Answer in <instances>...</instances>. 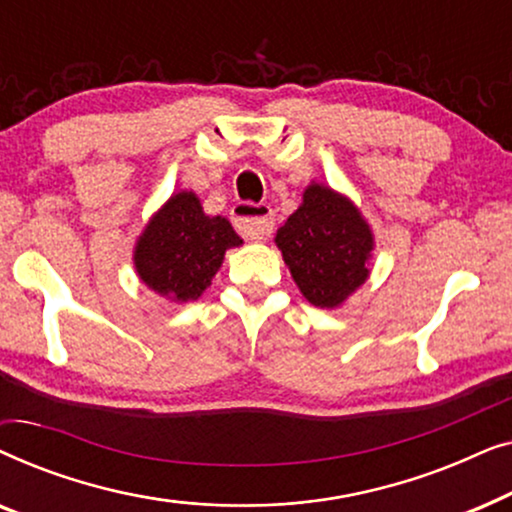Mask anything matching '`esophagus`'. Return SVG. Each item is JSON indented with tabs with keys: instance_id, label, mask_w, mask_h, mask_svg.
<instances>
[{
	"instance_id": "34e87169",
	"label": "esophagus",
	"mask_w": 512,
	"mask_h": 512,
	"mask_svg": "<svg viewBox=\"0 0 512 512\" xmlns=\"http://www.w3.org/2000/svg\"><path fill=\"white\" fill-rule=\"evenodd\" d=\"M233 221L247 240H265L275 228L272 209L268 205H254V202H240L233 212Z\"/></svg>"
}]
</instances>
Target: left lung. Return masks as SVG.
Listing matches in <instances>:
<instances>
[{"instance_id": "1", "label": "left lung", "mask_w": 512, "mask_h": 512, "mask_svg": "<svg viewBox=\"0 0 512 512\" xmlns=\"http://www.w3.org/2000/svg\"><path fill=\"white\" fill-rule=\"evenodd\" d=\"M275 244L300 293L333 310L366 284L375 240L352 200L312 181L300 207L277 230Z\"/></svg>"}]
</instances>
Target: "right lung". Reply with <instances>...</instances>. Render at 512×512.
Listing matches in <instances>:
<instances>
[{
  "mask_svg": "<svg viewBox=\"0 0 512 512\" xmlns=\"http://www.w3.org/2000/svg\"><path fill=\"white\" fill-rule=\"evenodd\" d=\"M240 244V235L228 219L207 216L198 195L181 191L146 223L132 261L151 291L174 303H188L202 296L226 251Z\"/></svg>",
  "mask_w": 512,
  "mask_h": 512,
  "instance_id": "obj_1",
  "label": "right lung"
}]
</instances>
